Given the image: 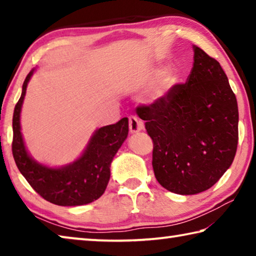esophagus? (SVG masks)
Masks as SVG:
<instances>
[{
    "label": "esophagus",
    "mask_w": 256,
    "mask_h": 256,
    "mask_svg": "<svg viewBox=\"0 0 256 256\" xmlns=\"http://www.w3.org/2000/svg\"><path fill=\"white\" fill-rule=\"evenodd\" d=\"M128 125H130V132L131 133H138L144 128V124L140 118L136 116H130L128 118Z\"/></svg>",
    "instance_id": "34e87169"
}]
</instances>
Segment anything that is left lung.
<instances>
[{"mask_svg":"<svg viewBox=\"0 0 256 256\" xmlns=\"http://www.w3.org/2000/svg\"><path fill=\"white\" fill-rule=\"evenodd\" d=\"M193 50L186 84L136 110L154 141L156 178L182 196L214 186L230 167L238 144V106L226 73L198 46Z\"/></svg>","mask_w":256,"mask_h":256,"instance_id":"8db88e82","label":"left lung"}]
</instances>
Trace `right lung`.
I'll return each mask as SVG.
<instances>
[{"label":"right lung","instance_id":"obj_1","mask_svg":"<svg viewBox=\"0 0 256 256\" xmlns=\"http://www.w3.org/2000/svg\"><path fill=\"white\" fill-rule=\"evenodd\" d=\"M36 68L26 76L22 92L16 102L12 120L14 154L16 167L30 186L46 201L56 206H84L96 201L107 188L110 177V164L128 134V120L97 128L84 152L71 164L50 167L38 162L29 154L21 133L20 114L29 80Z\"/></svg>","mask_w":256,"mask_h":256}]
</instances>
